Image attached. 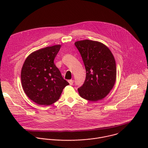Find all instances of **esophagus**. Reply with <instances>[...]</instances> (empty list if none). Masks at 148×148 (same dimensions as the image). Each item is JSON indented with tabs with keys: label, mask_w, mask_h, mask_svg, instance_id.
Segmentation results:
<instances>
[{
	"label": "esophagus",
	"mask_w": 148,
	"mask_h": 148,
	"mask_svg": "<svg viewBox=\"0 0 148 148\" xmlns=\"http://www.w3.org/2000/svg\"><path fill=\"white\" fill-rule=\"evenodd\" d=\"M69 82L70 84V85L72 86L73 84V83H74V81L73 79H70V80H69Z\"/></svg>",
	"instance_id": "obj_1"
}]
</instances>
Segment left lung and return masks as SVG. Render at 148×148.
Returning a JSON list of instances; mask_svg holds the SVG:
<instances>
[{"mask_svg": "<svg viewBox=\"0 0 148 148\" xmlns=\"http://www.w3.org/2000/svg\"><path fill=\"white\" fill-rule=\"evenodd\" d=\"M86 70L83 85L78 88L79 95L95 102L106 97L114 87L116 67L111 50L101 42L84 40L75 42Z\"/></svg>", "mask_w": 148, "mask_h": 148, "instance_id": "1", "label": "left lung"}]
</instances>
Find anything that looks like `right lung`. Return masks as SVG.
<instances>
[{"label":"right lung","mask_w":148,"mask_h":148,"mask_svg":"<svg viewBox=\"0 0 148 148\" xmlns=\"http://www.w3.org/2000/svg\"><path fill=\"white\" fill-rule=\"evenodd\" d=\"M60 48L61 45H58L36 50L26 58L23 65V89L27 96L38 105L53 104L69 85L54 63Z\"/></svg>","instance_id":"obj_1"}]
</instances>
